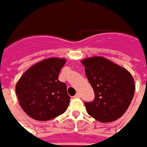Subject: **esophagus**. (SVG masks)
Listing matches in <instances>:
<instances>
[{"instance_id": "34e87169", "label": "esophagus", "mask_w": 147, "mask_h": 147, "mask_svg": "<svg viewBox=\"0 0 147 147\" xmlns=\"http://www.w3.org/2000/svg\"><path fill=\"white\" fill-rule=\"evenodd\" d=\"M74 98H81V94L79 93H77V94L74 95Z\"/></svg>"}]
</instances>
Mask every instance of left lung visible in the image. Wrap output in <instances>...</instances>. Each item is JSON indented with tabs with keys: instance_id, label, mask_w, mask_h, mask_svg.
Segmentation results:
<instances>
[{
	"instance_id": "obj_1",
	"label": "left lung",
	"mask_w": 147,
	"mask_h": 147,
	"mask_svg": "<svg viewBox=\"0 0 147 147\" xmlns=\"http://www.w3.org/2000/svg\"><path fill=\"white\" fill-rule=\"evenodd\" d=\"M94 92V99L85 102L86 112L100 122H112L126 112L134 98V80L124 68L101 57L82 61Z\"/></svg>"
}]
</instances>
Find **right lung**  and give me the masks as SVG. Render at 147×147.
I'll return each instance as SVG.
<instances>
[{
	"label": "right lung",
	"instance_id": "right-lung-1",
	"mask_svg": "<svg viewBox=\"0 0 147 147\" xmlns=\"http://www.w3.org/2000/svg\"><path fill=\"white\" fill-rule=\"evenodd\" d=\"M65 59L49 58L28 69L16 85L19 104L28 116L48 121L67 110L70 96L65 82L58 80Z\"/></svg>",
	"mask_w": 147,
	"mask_h": 147
}]
</instances>
